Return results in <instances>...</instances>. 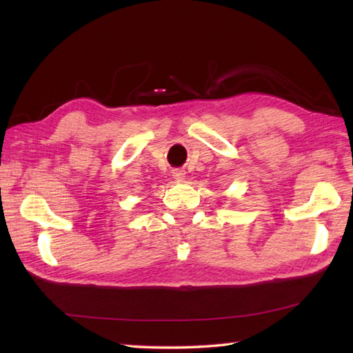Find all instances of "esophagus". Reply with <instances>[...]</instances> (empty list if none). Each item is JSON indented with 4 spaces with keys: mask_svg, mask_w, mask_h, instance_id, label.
I'll list each match as a JSON object with an SVG mask.
<instances>
[{
    "mask_svg": "<svg viewBox=\"0 0 353 353\" xmlns=\"http://www.w3.org/2000/svg\"><path fill=\"white\" fill-rule=\"evenodd\" d=\"M172 179H174V181H177V182H182L183 179H185V171L183 170H172Z\"/></svg>",
    "mask_w": 353,
    "mask_h": 353,
    "instance_id": "34e87169",
    "label": "esophagus"
}]
</instances>
